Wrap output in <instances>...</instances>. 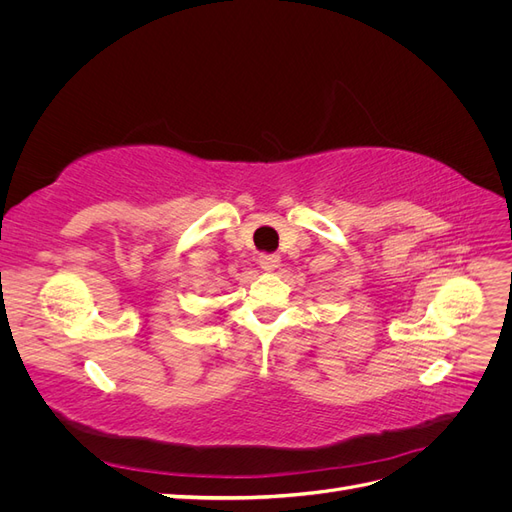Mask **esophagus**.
Returning <instances> with one entry per match:
<instances>
[{
    "label": "esophagus",
    "mask_w": 512,
    "mask_h": 512,
    "mask_svg": "<svg viewBox=\"0 0 512 512\" xmlns=\"http://www.w3.org/2000/svg\"><path fill=\"white\" fill-rule=\"evenodd\" d=\"M258 265H260V269L273 271V269L280 267V256H277V254H260L258 256Z\"/></svg>",
    "instance_id": "obj_1"
}]
</instances>
